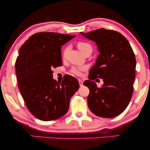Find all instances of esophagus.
Wrapping results in <instances>:
<instances>
[{
	"instance_id": "obj_1",
	"label": "esophagus",
	"mask_w": 150,
	"mask_h": 150,
	"mask_svg": "<svg viewBox=\"0 0 150 150\" xmlns=\"http://www.w3.org/2000/svg\"><path fill=\"white\" fill-rule=\"evenodd\" d=\"M78 82H79V84H80V85L82 86V84H83V80H82V79H79Z\"/></svg>"
}]
</instances>
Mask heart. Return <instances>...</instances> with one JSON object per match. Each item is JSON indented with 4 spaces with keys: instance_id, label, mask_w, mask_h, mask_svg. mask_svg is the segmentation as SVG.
I'll list each match as a JSON object with an SVG mask.
<instances>
[{
    "instance_id": "1",
    "label": "heart",
    "mask_w": 150,
    "mask_h": 150,
    "mask_svg": "<svg viewBox=\"0 0 150 150\" xmlns=\"http://www.w3.org/2000/svg\"><path fill=\"white\" fill-rule=\"evenodd\" d=\"M77 47H78V49L81 51V52L83 53H85L86 51H89V50H92V46L87 42H77ZM68 51V47H66L64 50H63V56H65V55H66ZM72 73L75 74V75H80L81 73L80 69L77 68H73V69H72Z\"/></svg>"
}]
</instances>
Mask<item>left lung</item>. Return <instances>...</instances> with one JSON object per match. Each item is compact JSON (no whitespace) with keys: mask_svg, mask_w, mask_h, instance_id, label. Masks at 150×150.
Returning <instances> with one entry per match:
<instances>
[{"mask_svg":"<svg viewBox=\"0 0 150 150\" xmlns=\"http://www.w3.org/2000/svg\"><path fill=\"white\" fill-rule=\"evenodd\" d=\"M80 34L94 41L99 52L89 80L83 83L89 89V109L103 118L118 116L127 108L133 92L136 60L131 46L116 31L99 29ZM95 78L103 79L102 87H97L93 81Z\"/></svg>","mask_w":150,"mask_h":150,"instance_id":"8db88e82","label":"left lung"}]
</instances>
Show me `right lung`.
<instances>
[{"mask_svg": "<svg viewBox=\"0 0 150 150\" xmlns=\"http://www.w3.org/2000/svg\"><path fill=\"white\" fill-rule=\"evenodd\" d=\"M75 37L39 32L20 47L15 62L19 89L26 106L38 119L49 121L64 116L70 98L79 89L75 77L68 75L58 82L52 71L62 65L61 46Z\"/></svg>", "mask_w": 150, "mask_h": 150, "instance_id": "1", "label": "right lung"}]
</instances>
